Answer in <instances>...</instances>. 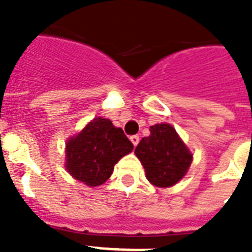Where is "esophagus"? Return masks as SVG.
Returning a JSON list of instances; mask_svg holds the SVG:
<instances>
[{
	"label": "esophagus",
	"instance_id": "34e87169",
	"mask_svg": "<svg viewBox=\"0 0 252 252\" xmlns=\"http://www.w3.org/2000/svg\"><path fill=\"white\" fill-rule=\"evenodd\" d=\"M130 141H132L133 146H137V144L140 142V137H138L137 134H133V136H130Z\"/></svg>",
	"mask_w": 252,
	"mask_h": 252
}]
</instances>
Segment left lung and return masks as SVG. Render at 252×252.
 <instances>
[{"mask_svg": "<svg viewBox=\"0 0 252 252\" xmlns=\"http://www.w3.org/2000/svg\"><path fill=\"white\" fill-rule=\"evenodd\" d=\"M134 154L145 168L146 178L156 187H171L191 166L192 154L170 124L150 126V136L140 141Z\"/></svg>", "mask_w": 252, "mask_h": 252, "instance_id": "1", "label": "left lung"}]
</instances>
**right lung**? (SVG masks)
<instances>
[{"instance_id":"right-lung-1","label":"right lung","mask_w":252,"mask_h":252,"mask_svg":"<svg viewBox=\"0 0 252 252\" xmlns=\"http://www.w3.org/2000/svg\"><path fill=\"white\" fill-rule=\"evenodd\" d=\"M132 150L133 144L122 128L114 126L108 119L95 118L68 140L65 167L74 179L96 187L110 178L119 159Z\"/></svg>"}]
</instances>
